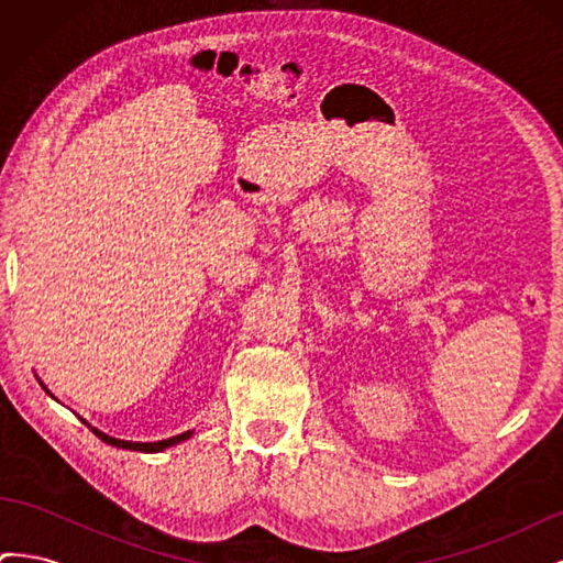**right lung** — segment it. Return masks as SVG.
Wrapping results in <instances>:
<instances>
[{
    "label": "right lung",
    "mask_w": 563,
    "mask_h": 563,
    "mask_svg": "<svg viewBox=\"0 0 563 563\" xmlns=\"http://www.w3.org/2000/svg\"><path fill=\"white\" fill-rule=\"evenodd\" d=\"M91 432H93L98 439H103L106 444H110V446H117V449H129V451H145V453H157V451H162V449H168V446H174V444H180V441H185V439H190V437H192V432H183V434L172 437V439L152 441V444H139V441H122V439L108 437V434H103V432H98L96 428H91Z\"/></svg>",
    "instance_id": "add662e5"
}]
</instances>
